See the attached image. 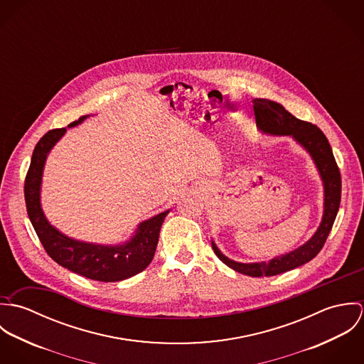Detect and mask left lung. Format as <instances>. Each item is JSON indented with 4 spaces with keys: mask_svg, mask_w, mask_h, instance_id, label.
Segmentation results:
<instances>
[{
    "mask_svg": "<svg viewBox=\"0 0 364 364\" xmlns=\"http://www.w3.org/2000/svg\"><path fill=\"white\" fill-rule=\"evenodd\" d=\"M254 102V112L257 117V126L260 132L272 136H291L301 147H304L311 156L315 166L321 175L323 183V214L322 221L311 238L301 245L300 248L276 257L269 262H257V263H241L227 258L211 241V247L218 259L225 263L228 267L234 269L238 273L260 277V276H276L287 270L296 269L318 255L322 250L333 221L336 218L339 205H341V191L342 181L338 164L329 146L328 139L315 124L303 122L294 117L283 106L277 102L257 98Z\"/></svg>",
    "mask_w": 364,
    "mask_h": 364,
    "instance_id": "1",
    "label": "left lung"
}]
</instances>
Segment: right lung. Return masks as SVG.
<instances>
[{
    "label": "right lung",
    "instance_id": "1",
    "mask_svg": "<svg viewBox=\"0 0 364 364\" xmlns=\"http://www.w3.org/2000/svg\"><path fill=\"white\" fill-rule=\"evenodd\" d=\"M87 116L68 124L74 127ZM65 127L48 132L36 144L25 178V202L29 220L48 255L60 266L98 282H120L143 272L154 258L159 230L169 210L139 224L130 241L122 245H100L61 234L45 217L41 206V185L48 154L64 136Z\"/></svg>",
    "mask_w": 364,
    "mask_h": 364
}]
</instances>
